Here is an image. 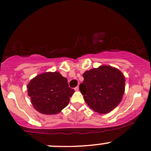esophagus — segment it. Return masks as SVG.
Segmentation results:
<instances>
[{
  "label": "esophagus",
  "mask_w": 151,
  "mask_h": 151,
  "mask_svg": "<svg viewBox=\"0 0 151 151\" xmlns=\"http://www.w3.org/2000/svg\"><path fill=\"white\" fill-rule=\"evenodd\" d=\"M74 90H75L76 91H79V86H77L76 88H74Z\"/></svg>",
  "instance_id": "esophagus-1"
}]
</instances>
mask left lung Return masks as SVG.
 Here are the masks:
<instances>
[{
  "instance_id": "left-lung-1",
  "label": "left lung",
  "mask_w": 151,
  "mask_h": 151,
  "mask_svg": "<svg viewBox=\"0 0 151 151\" xmlns=\"http://www.w3.org/2000/svg\"><path fill=\"white\" fill-rule=\"evenodd\" d=\"M79 90L85 102L99 114L114 110L122 99L125 89V77L118 69L108 65L86 71Z\"/></svg>"
}]
</instances>
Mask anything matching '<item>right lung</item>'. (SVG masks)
I'll return each mask as SVG.
<instances>
[{
    "mask_svg": "<svg viewBox=\"0 0 151 151\" xmlns=\"http://www.w3.org/2000/svg\"><path fill=\"white\" fill-rule=\"evenodd\" d=\"M28 96L36 110L44 115H55L68 105L74 89L68 79L58 72H48L36 76L27 84Z\"/></svg>",
    "mask_w": 151,
    "mask_h": 151,
    "instance_id": "1",
    "label": "right lung"
}]
</instances>
